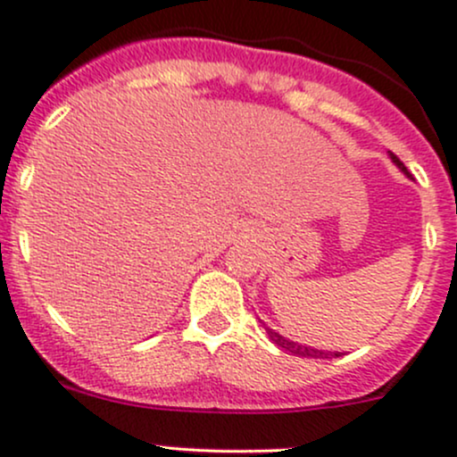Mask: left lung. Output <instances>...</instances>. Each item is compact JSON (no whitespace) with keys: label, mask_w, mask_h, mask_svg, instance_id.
I'll return each mask as SVG.
<instances>
[{"label":"left lung","mask_w":457,"mask_h":457,"mask_svg":"<svg viewBox=\"0 0 457 457\" xmlns=\"http://www.w3.org/2000/svg\"><path fill=\"white\" fill-rule=\"evenodd\" d=\"M390 157H392L394 164H396L398 168H401V170L405 172L407 177H411V175H410V170H407V168H405V164H403V162L398 160V157L394 155V153H390ZM265 330H267L269 339H271L273 344L280 345V348H285L287 353L295 354V357H306V359H309V357H311V359H330V357H342V353H326V350H317V348H313V345H306V344L291 342V339L282 337L280 333H276V330L269 328V326H265Z\"/></svg>","instance_id":"8db88e82"}]
</instances>
